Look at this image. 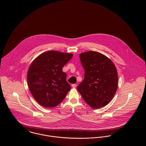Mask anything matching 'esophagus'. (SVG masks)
<instances>
[{
    "instance_id": "obj_1",
    "label": "esophagus",
    "mask_w": 146,
    "mask_h": 146,
    "mask_svg": "<svg viewBox=\"0 0 146 146\" xmlns=\"http://www.w3.org/2000/svg\"><path fill=\"white\" fill-rule=\"evenodd\" d=\"M72 88H76V86H77V85L76 84H72Z\"/></svg>"
}]
</instances>
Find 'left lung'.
Segmentation results:
<instances>
[{"label": "left lung", "mask_w": 146, "mask_h": 146, "mask_svg": "<svg viewBox=\"0 0 146 146\" xmlns=\"http://www.w3.org/2000/svg\"><path fill=\"white\" fill-rule=\"evenodd\" d=\"M79 57L85 73L77 89L92 108L104 107L111 101L117 90L116 68L111 60L99 52L88 51Z\"/></svg>", "instance_id": "obj_1"}]
</instances>
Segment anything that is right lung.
Wrapping results in <instances>:
<instances>
[{
  "label": "right lung",
  "instance_id": "obj_1",
  "mask_svg": "<svg viewBox=\"0 0 146 146\" xmlns=\"http://www.w3.org/2000/svg\"><path fill=\"white\" fill-rule=\"evenodd\" d=\"M72 56L71 53L48 51L37 57L30 66L27 75L29 89L44 107L57 106L71 89L62 68Z\"/></svg>",
  "mask_w": 146,
  "mask_h": 146
}]
</instances>
